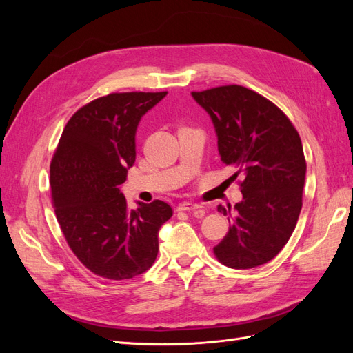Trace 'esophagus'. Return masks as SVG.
<instances>
[{
	"mask_svg": "<svg viewBox=\"0 0 353 353\" xmlns=\"http://www.w3.org/2000/svg\"><path fill=\"white\" fill-rule=\"evenodd\" d=\"M178 210L181 212H199V215H205V210L201 209L200 205H197V203H191V201H184V203H179L178 205Z\"/></svg>",
	"mask_w": 353,
	"mask_h": 353,
	"instance_id": "34e87169",
	"label": "esophagus"
}]
</instances>
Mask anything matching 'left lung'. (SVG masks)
Wrapping results in <instances>:
<instances>
[{"label":"left lung","instance_id":"1","mask_svg":"<svg viewBox=\"0 0 353 353\" xmlns=\"http://www.w3.org/2000/svg\"><path fill=\"white\" fill-rule=\"evenodd\" d=\"M191 94L212 117L222 162L236 168L232 178H243V200L234 212L218 206L232 225L213 253L234 270L270 262L292 237L302 210L306 160L301 137L279 105L241 85Z\"/></svg>","mask_w":353,"mask_h":353}]
</instances>
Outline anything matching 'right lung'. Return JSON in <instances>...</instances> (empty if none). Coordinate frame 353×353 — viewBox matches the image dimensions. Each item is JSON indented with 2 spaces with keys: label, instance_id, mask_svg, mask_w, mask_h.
<instances>
[{
  "label": "right lung",
  "instance_id": "add662e5",
  "mask_svg": "<svg viewBox=\"0 0 353 353\" xmlns=\"http://www.w3.org/2000/svg\"><path fill=\"white\" fill-rule=\"evenodd\" d=\"M168 92H112L74 112L50 165L51 199L70 250L108 280L145 272L159 252L160 227L174 215L168 203L130 210L119 185L135 162L141 116Z\"/></svg>",
  "mask_w": 353,
  "mask_h": 353
}]
</instances>
